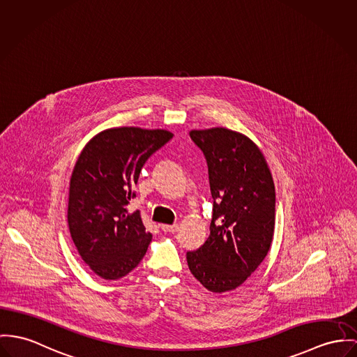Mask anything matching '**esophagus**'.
<instances>
[{"instance_id":"obj_1","label":"esophagus","mask_w":357,"mask_h":357,"mask_svg":"<svg viewBox=\"0 0 357 357\" xmlns=\"http://www.w3.org/2000/svg\"><path fill=\"white\" fill-rule=\"evenodd\" d=\"M160 228H162V231H165V232H176L178 229H179V227L176 225V224H174V225H168V224H162L160 225Z\"/></svg>"}]
</instances>
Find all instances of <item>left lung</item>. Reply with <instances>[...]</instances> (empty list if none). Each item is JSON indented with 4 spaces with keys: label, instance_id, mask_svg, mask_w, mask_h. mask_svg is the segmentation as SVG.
I'll use <instances>...</instances> for the list:
<instances>
[{
    "label": "left lung",
    "instance_id": "left-lung-1",
    "mask_svg": "<svg viewBox=\"0 0 357 357\" xmlns=\"http://www.w3.org/2000/svg\"><path fill=\"white\" fill-rule=\"evenodd\" d=\"M190 137L208 163L213 218L206 242L188 251V265L206 289L228 292L268 255L275 232V183L264 153L245 135L212 128L192 130Z\"/></svg>",
    "mask_w": 357,
    "mask_h": 357
}]
</instances>
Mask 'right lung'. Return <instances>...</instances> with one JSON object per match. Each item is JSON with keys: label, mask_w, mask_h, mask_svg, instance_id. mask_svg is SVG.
Wrapping results in <instances>:
<instances>
[{"label": "right lung", "mask_w": 357, "mask_h": 357, "mask_svg": "<svg viewBox=\"0 0 357 357\" xmlns=\"http://www.w3.org/2000/svg\"><path fill=\"white\" fill-rule=\"evenodd\" d=\"M165 129L111 128L82 148L69 183L68 225L89 269L105 280L130 273L144 258L152 234L126 205L136 197L142 165L171 138Z\"/></svg>", "instance_id": "obj_1"}]
</instances>
